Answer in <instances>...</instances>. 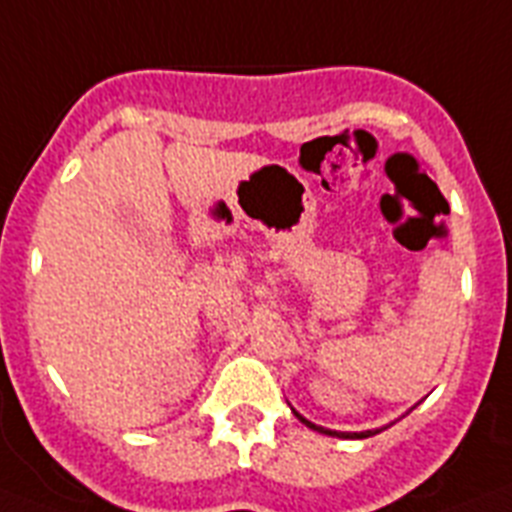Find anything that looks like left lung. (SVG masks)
<instances>
[{
    "label": "left lung",
    "instance_id": "8db88e82",
    "mask_svg": "<svg viewBox=\"0 0 512 512\" xmlns=\"http://www.w3.org/2000/svg\"><path fill=\"white\" fill-rule=\"evenodd\" d=\"M303 421V424L306 426H311V429H316V432H322V434H329V437H356V439H363V437H371V434H377V432H382V429H377V432H332V429H324V426H316V424H311V421H306V418L303 416H298Z\"/></svg>",
    "mask_w": 512,
    "mask_h": 512
}]
</instances>
